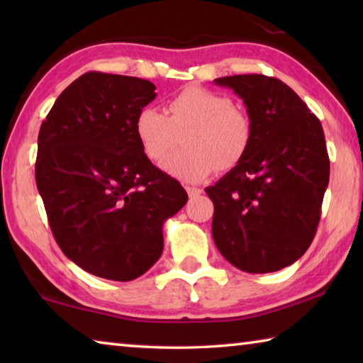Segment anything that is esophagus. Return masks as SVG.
I'll list each match as a JSON object with an SVG mask.
<instances>
[{
    "label": "esophagus",
    "mask_w": 363,
    "mask_h": 363,
    "mask_svg": "<svg viewBox=\"0 0 363 363\" xmlns=\"http://www.w3.org/2000/svg\"><path fill=\"white\" fill-rule=\"evenodd\" d=\"M203 192L200 187H187V194L190 199H196V196H200V194Z\"/></svg>",
    "instance_id": "34e87169"
}]
</instances>
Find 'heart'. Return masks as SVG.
<instances>
[{
	"label": "heart",
	"mask_w": 363,
	"mask_h": 363,
	"mask_svg": "<svg viewBox=\"0 0 363 363\" xmlns=\"http://www.w3.org/2000/svg\"><path fill=\"white\" fill-rule=\"evenodd\" d=\"M134 133L144 155L160 164L184 139L186 149L163 163V169L184 182H199L214 168L227 171L247 155L253 136L250 116L229 96L190 86L171 97L164 113L143 108Z\"/></svg>",
	"instance_id": "b5f03b06"
}]
</instances>
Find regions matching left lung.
<instances>
[{"instance_id": "obj_1", "label": "left lung", "mask_w": 363, "mask_h": 363, "mask_svg": "<svg viewBox=\"0 0 363 363\" xmlns=\"http://www.w3.org/2000/svg\"><path fill=\"white\" fill-rule=\"evenodd\" d=\"M214 83L242 97L253 126L247 155L205 189L214 243L243 272H275L298 261L317 232L330 179L322 125L277 78L253 73Z\"/></svg>"}]
</instances>
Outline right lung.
<instances>
[{
	"label": "right lung",
	"instance_id": "1",
	"mask_svg": "<svg viewBox=\"0 0 363 363\" xmlns=\"http://www.w3.org/2000/svg\"><path fill=\"white\" fill-rule=\"evenodd\" d=\"M155 89L149 79L88 72L40 128L35 177L52 235L70 261L107 280L147 272L163 253V223L187 203L134 133Z\"/></svg>",
	"mask_w": 363,
	"mask_h": 363
}]
</instances>
